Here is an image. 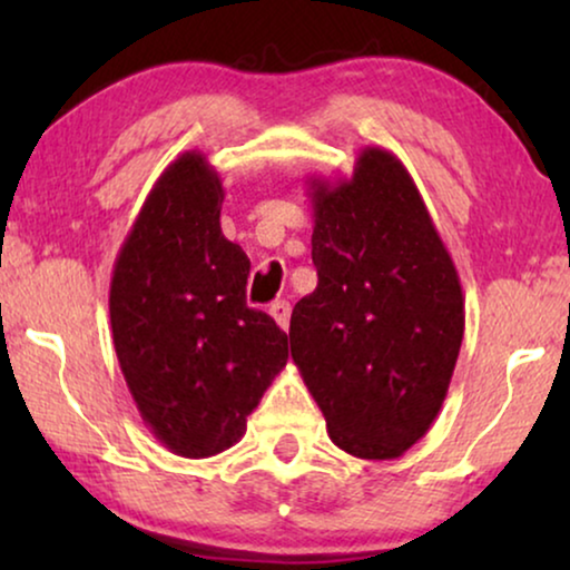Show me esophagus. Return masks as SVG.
<instances>
[{
  "mask_svg": "<svg viewBox=\"0 0 570 570\" xmlns=\"http://www.w3.org/2000/svg\"><path fill=\"white\" fill-rule=\"evenodd\" d=\"M269 316L275 318L279 330L287 332V326H291V303H287V301L272 303V306H269Z\"/></svg>",
  "mask_w": 570,
  "mask_h": 570,
  "instance_id": "obj_1",
  "label": "esophagus"
}]
</instances>
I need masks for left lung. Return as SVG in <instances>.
Returning <instances> with one entry per match:
<instances>
[{"label": "left lung", "instance_id": "8db88e82", "mask_svg": "<svg viewBox=\"0 0 570 570\" xmlns=\"http://www.w3.org/2000/svg\"><path fill=\"white\" fill-rule=\"evenodd\" d=\"M316 291L295 303L291 353L334 446L396 459L446 400L464 295L415 181L381 147L353 176H311Z\"/></svg>", "mask_w": 570, "mask_h": 570}]
</instances>
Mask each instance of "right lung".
Wrapping results in <instances>:
<instances>
[{
    "label": "right lung",
    "instance_id": "1",
    "mask_svg": "<svg viewBox=\"0 0 570 570\" xmlns=\"http://www.w3.org/2000/svg\"><path fill=\"white\" fill-rule=\"evenodd\" d=\"M217 170L189 150L163 170L116 256L108 311L145 425L186 459L215 456L287 363V334L246 306L252 264L220 230Z\"/></svg>",
    "mask_w": 570,
    "mask_h": 570
}]
</instances>
